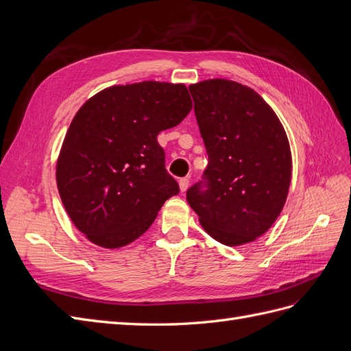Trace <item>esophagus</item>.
<instances>
[{"mask_svg": "<svg viewBox=\"0 0 351 351\" xmlns=\"http://www.w3.org/2000/svg\"><path fill=\"white\" fill-rule=\"evenodd\" d=\"M189 178H180V182H178V186H180V190H182V192L184 193L186 192V190L189 189Z\"/></svg>", "mask_w": 351, "mask_h": 351, "instance_id": "obj_1", "label": "esophagus"}]
</instances>
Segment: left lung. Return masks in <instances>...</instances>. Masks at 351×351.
Masks as SVG:
<instances>
[{
  "label": "left lung",
  "mask_w": 351,
  "mask_h": 351,
  "mask_svg": "<svg viewBox=\"0 0 351 351\" xmlns=\"http://www.w3.org/2000/svg\"><path fill=\"white\" fill-rule=\"evenodd\" d=\"M209 164L208 190L187 202L208 234L236 247L263 236L281 214L291 183V151L284 127L258 92L209 79L189 86Z\"/></svg>",
  "instance_id": "1"
}]
</instances>
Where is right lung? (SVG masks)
I'll return each instance as SVG.
<instances>
[{
  "mask_svg": "<svg viewBox=\"0 0 351 351\" xmlns=\"http://www.w3.org/2000/svg\"><path fill=\"white\" fill-rule=\"evenodd\" d=\"M190 110L186 84L155 80L115 84L82 105L62 141L56 178L67 215L89 241L127 246L178 195L156 136Z\"/></svg>",
  "mask_w": 351,
  "mask_h": 351,
  "instance_id": "right-lung-1",
  "label": "right lung"
}]
</instances>
